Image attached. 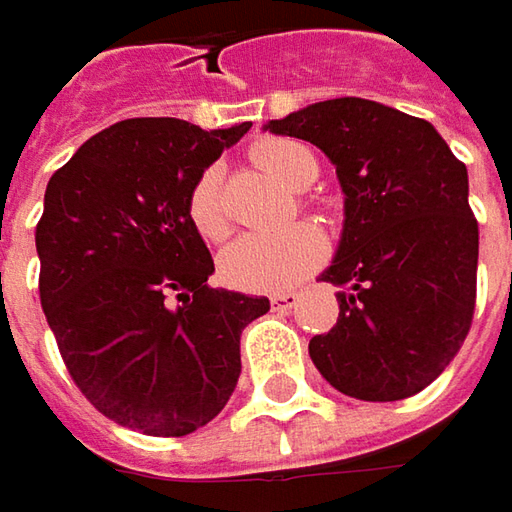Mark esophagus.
Returning <instances> with one entry per match:
<instances>
[{"label": "esophagus", "instance_id": "34e87169", "mask_svg": "<svg viewBox=\"0 0 512 512\" xmlns=\"http://www.w3.org/2000/svg\"><path fill=\"white\" fill-rule=\"evenodd\" d=\"M296 302H299V293H293V290H282V293L270 296V305L276 307V310H290Z\"/></svg>", "mask_w": 512, "mask_h": 512}]
</instances>
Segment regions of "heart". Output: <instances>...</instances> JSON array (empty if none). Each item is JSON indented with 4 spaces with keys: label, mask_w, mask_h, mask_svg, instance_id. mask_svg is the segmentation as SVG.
I'll use <instances>...</instances> for the list:
<instances>
[{
    "label": "heart",
    "mask_w": 512,
    "mask_h": 512,
    "mask_svg": "<svg viewBox=\"0 0 512 512\" xmlns=\"http://www.w3.org/2000/svg\"><path fill=\"white\" fill-rule=\"evenodd\" d=\"M253 162L287 187L302 190L316 173V156L302 142L293 139H262L253 145ZM222 173L210 165L199 173L187 193V222L205 239V242H222L230 230L222 196H219ZM325 256V239L316 227H287L279 233H247L219 253V276L227 285L247 293H270L285 290L296 279H302L307 270L322 262Z\"/></svg>",
    "instance_id": "b5f03b06"
}]
</instances>
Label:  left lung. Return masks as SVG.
<instances>
[{
  "label": "left lung",
  "instance_id": "left-lung-1",
  "mask_svg": "<svg viewBox=\"0 0 512 512\" xmlns=\"http://www.w3.org/2000/svg\"><path fill=\"white\" fill-rule=\"evenodd\" d=\"M322 148L344 190V233L319 282L339 287V319L310 359L344 396L399 402L439 379L476 310L479 222L467 168L436 128L342 96L267 122Z\"/></svg>",
  "mask_w": 512,
  "mask_h": 512
}]
</instances>
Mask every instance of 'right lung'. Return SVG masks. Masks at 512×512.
Listing matches in <instances>:
<instances>
[{"instance_id":"1","label":"right lung","mask_w":512,"mask_h":512,"mask_svg":"<svg viewBox=\"0 0 512 512\" xmlns=\"http://www.w3.org/2000/svg\"><path fill=\"white\" fill-rule=\"evenodd\" d=\"M247 130L125 119L45 190L39 299L62 362L102 416L145 436H187L222 413L242 330L270 310L265 296L207 285L213 259L185 210L199 173Z\"/></svg>"}]
</instances>
